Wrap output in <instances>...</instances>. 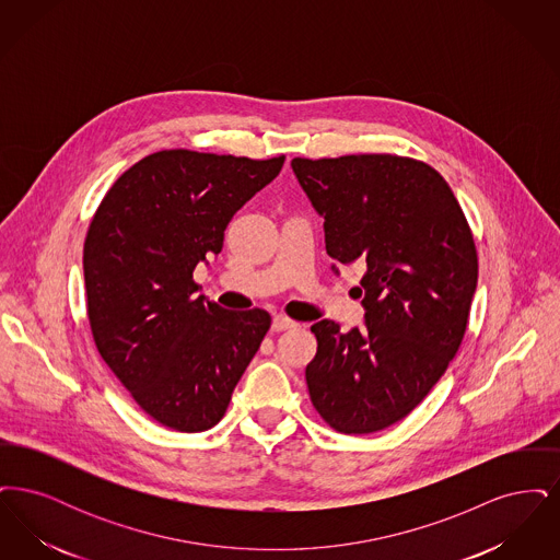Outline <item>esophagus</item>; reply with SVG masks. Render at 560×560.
<instances>
[{
    "label": "esophagus",
    "instance_id": "esophagus-1",
    "mask_svg": "<svg viewBox=\"0 0 560 560\" xmlns=\"http://www.w3.org/2000/svg\"><path fill=\"white\" fill-rule=\"evenodd\" d=\"M298 323L288 317H275L272 319V331H285V329H292Z\"/></svg>",
    "mask_w": 560,
    "mask_h": 560
}]
</instances>
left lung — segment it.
I'll list each match as a JSON object with an SVG mask.
<instances>
[{
	"label": "left lung",
	"mask_w": 560,
	"mask_h": 560,
	"mask_svg": "<svg viewBox=\"0 0 560 560\" xmlns=\"http://www.w3.org/2000/svg\"><path fill=\"white\" fill-rule=\"evenodd\" d=\"M292 167L325 220L329 258L365 267L363 327H311L308 395L338 432L384 430L424 400L464 340L479 277L470 224L424 161L359 153L295 158Z\"/></svg>",
	"instance_id": "1"
}]
</instances>
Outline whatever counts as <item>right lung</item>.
I'll return each mask as SVG.
<instances>
[{"instance_id":"obj_1","label":"right lung","mask_w":560,"mask_h":560,"mask_svg":"<svg viewBox=\"0 0 560 560\" xmlns=\"http://www.w3.org/2000/svg\"><path fill=\"white\" fill-rule=\"evenodd\" d=\"M249 160L165 149L126 170L83 243L85 308L103 361L161 427H215L270 327L262 308L233 313L197 295L195 267L281 172Z\"/></svg>"}]
</instances>
